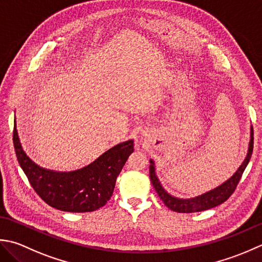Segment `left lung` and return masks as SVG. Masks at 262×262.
Here are the masks:
<instances>
[{
	"label": "left lung",
	"mask_w": 262,
	"mask_h": 262,
	"mask_svg": "<svg viewBox=\"0 0 262 262\" xmlns=\"http://www.w3.org/2000/svg\"><path fill=\"white\" fill-rule=\"evenodd\" d=\"M253 151V127L251 125L250 127V141L248 147V152L245 156L243 163L239 165L237 170L234 173L231 178L227 179L225 182H223L216 188H213L209 191L205 192V193L199 194L193 198H178L174 196L164 189L161 181H159L158 176L156 174V166H155V162L150 159V166H149V176H150V181L154 185L155 190H156L159 198L164 202L165 206L168 207L170 210L176 212H198L204 211L207 209H210L216 206H220L223 202H225L231 194L235 190L236 185L238 183L239 179L244 172L245 167L248 166L250 162L251 155Z\"/></svg>",
	"instance_id": "8db88e82"
}]
</instances>
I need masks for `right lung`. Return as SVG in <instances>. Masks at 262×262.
Here are the masks:
<instances>
[{
	"label": "right lung",
	"mask_w": 262,
	"mask_h": 262,
	"mask_svg": "<svg viewBox=\"0 0 262 262\" xmlns=\"http://www.w3.org/2000/svg\"><path fill=\"white\" fill-rule=\"evenodd\" d=\"M13 145L21 168L34 190L47 205L68 212H88L106 205L115 188L116 178L133 152V140L110 148L87 166L58 172L39 166L21 146L14 120Z\"/></svg>",
	"instance_id": "1"
}]
</instances>
